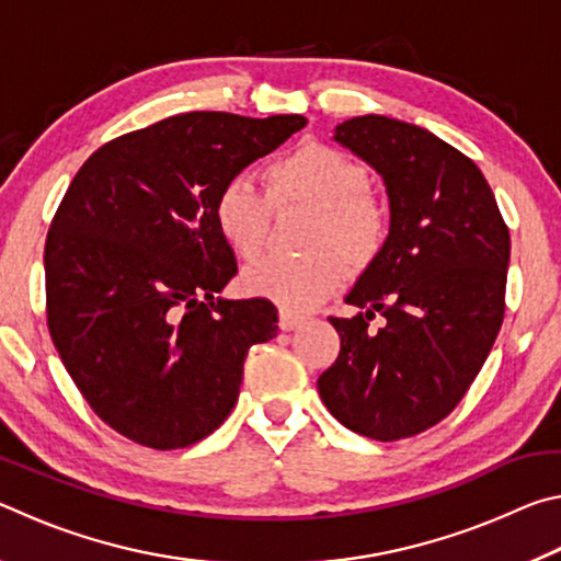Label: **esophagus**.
<instances>
[{
  "instance_id": "obj_1",
  "label": "esophagus",
  "mask_w": 561,
  "mask_h": 561,
  "mask_svg": "<svg viewBox=\"0 0 561 561\" xmlns=\"http://www.w3.org/2000/svg\"><path fill=\"white\" fill-rule=\"evenodd\" d=\"M301 321H304V317H299V314H291V311H279V329L282 331L297 329Z\"/></svg>"
}]
</instances>
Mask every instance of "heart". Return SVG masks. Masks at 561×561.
<instances>
[{"instance_id":"b5f03b06","label":"heart","mask_w":561,"mask_h":561,"mask_svg":"<svg viewBox=\"0 0 561 561\" xmlns=\"http://www.w3.org/2000/svg\"><path fill=\"white\" fill-rule=\"evenodd\" d=\"M267 195L247 178H230L217 190L213 222L222 242L242 262L264 252L272 207H304V257H279L242 274L244 291L277 301L284 309H309L334 291L346 265L366 270L388 240V207L368 185L366 168L339 148L307 140L264 170Z\"/></svg>"}]
</instances>
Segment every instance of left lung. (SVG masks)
Masks as SVG:
<instances>
[{"label":"left lung","instance_id":"obj_1","mask_svg":"<svg viewBox=\"0 0 561 561\" xmlns=\"http://www.w3.org/2000/svg\"><path fill=\"white\" fill-rule=\"evenodd\" d=\"M334 138L383 175L391 232L346 297L364 311L329 317L341 351L319 396L348 431L411 438L453 413L495 344L510 230L480 168L425 128L371 113Z\"/></svg>","mask_w":561,"mask_h":561}]
</instances>
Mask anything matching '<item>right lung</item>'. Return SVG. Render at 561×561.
Instances as JSON below:
<instances>
[{"instance_id": "add662e5", "label": "right lung", "mask_w": 561, "mask_h": 561, "mask_svg": "<svg viewBox=\"0 0 561 561\" xmlns=\"http://www.w3.org/2000/svg\"><path fill=\"white\" fill-rule=\"evenodd\" d=\"M307 126L304 116L180 113L101 146L71 180L44 247L46 324L103 423L187 448L237 403L267 299H215L237 274L213 222L217 190Z\"/></svg>"}]
</instances>
